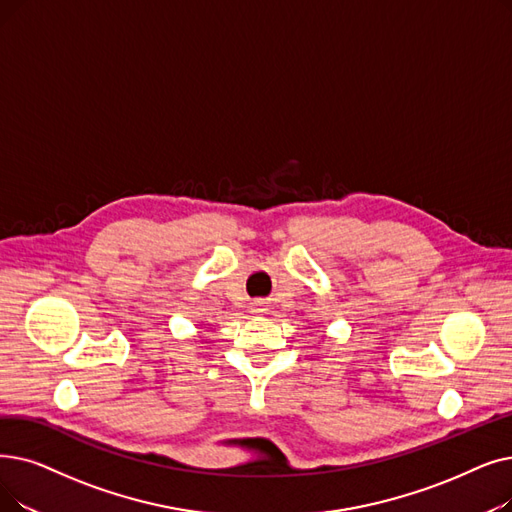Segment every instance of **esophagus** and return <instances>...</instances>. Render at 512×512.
Returning <instances> with one entry per match:
<instances>
[{"mask_svg":"<svg viewBox=\"0 0 512 512\" xmlns=\"http://www.w3.org/2000/svg\"><path fill=\"white\" fill-rule=\"evenodd\" d=\"M253 309H255V311H263V309H261V303H255Z\"/></svg>","mask_w":512,"mask_h":512,"instance_id":"34e87169","label":"esophagus"}]
</instances>
